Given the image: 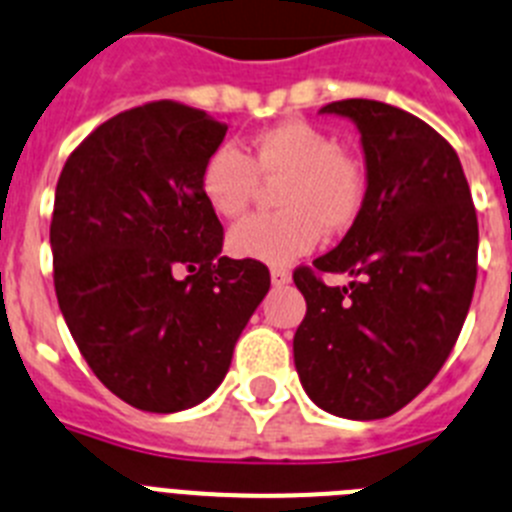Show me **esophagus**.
Segmentation results:
<instances>
[{
    "label": "esophagus",
    "instance_id": "esophagus-1",
    "mask_svg": "<svg viewBox=\"0 0 512 512\" xmlns=\"http://www.w3.org/2000/svg\"><path fill=\"white\" fill-rule=\"evenodd\" d=\"M270 281H273L275 286H286V283H291V273H288L286 268H273L270 270Z\"/></svg>",
    "mask_w": 512,
    "mask_h": 512
}]
</instances>
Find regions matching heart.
<instances>
[{"label": "heart", "mask_w": 512, "mask_h": 512, "mask_svg": "<svg viewBox=\"0 0 512 512\" xmlns=\"http://www.w3.org/2000/svg\"><path fill=\"white\" fill-rule=\"evenodd\" d=\"M260 177L275 186L281 211L255 213L229 231L231 255L283 265L314 250L327 234L355 224L366 201L368 177L358 157L340 141L306 121H286L252 139V159L239 146L221 144L201 170V190L219 216L234 219L247 211Z\"/></svg>", "instance_id": "heart-1"}]
</instances>
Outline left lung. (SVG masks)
Masks as SVG:
<instances>
[{"label": "left lung", "mask_w": 512, "mask_h": 512, "mask_svg": "<svg viewBox=\"0 0 512 512\" xmlns=\"http://www.w3.org/2000/svg\"><path fill=\"white\" fill-rule=\"evenodd\" d=\"M361 131L368 188L335 250L293 270L306 317L293 363L306 394L350 420L389 417L441 371L477 283L479 226L453 146L417 115L376 100H337ZM324 272H350L332 289Z\"/></svg>", "instance_id": "1"}]
</instances>
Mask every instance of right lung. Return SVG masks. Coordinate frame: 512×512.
I'll list each match as a JSON object with an SVG mask.
<instances>
[{
  "label": "right lung",
  "instance_id": "add662e5",
  "mask_svg": "<svg viewBox=\"0 0 512 512\" xmlns=\"http://www.w3.org/2000/svg\"><path fill=\"white\" fill-rule=\"evenodd\" d=\"M226 123L175 100L123 110L71 151L51 219L53 286L79 353L131 407L203 402L270 288L257 260L221 255L201 190Z\"/></svg>",
  "mask_w": 512,
  "mask_h": 512
}]
</instances>
